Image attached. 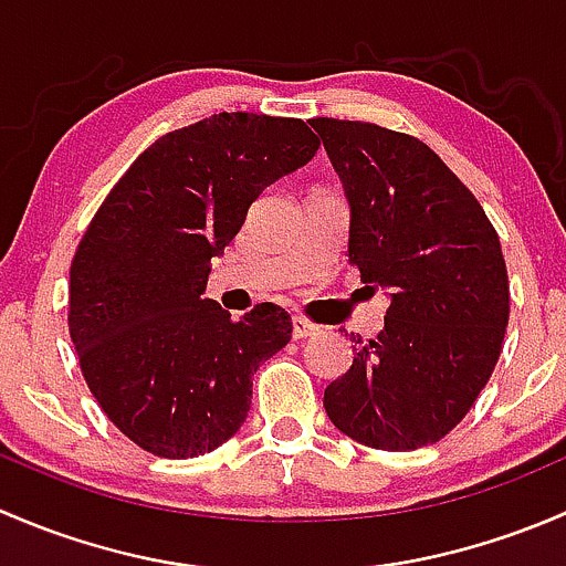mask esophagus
<instances>
[{"mask_svg":"<svg viewBox=\"0 0 566 566\" xmlns=\"http://www.w3.org/2000/svg\"><path fill=\"white\" fill-rule=\"evenodd\" d=\"M317 325L312 323V319L295 315L293 317V339H306V336H315L317 334Z\"/></svg>","mask_w":566,"mask_h":566,"instance_id":"obj_1","label":"esophagus"}]
</instances>
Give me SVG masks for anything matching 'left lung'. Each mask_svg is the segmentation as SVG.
<instances>
[{
  "label": "left lung",
  "mask_w": 566,
  "mask_h": 566,
  "mask_svg": "<svg viewBox=\"0 0 566 566\" xmlns=\"http://www.w3.org/2000/svg\"><path fill=\"white\" fill-rule=\"evenodd\" d=\"M312 128L350 202V265L386 287L375 339L325 389L336 430L410 452L454 430L488 386L510 323V279L488 213L430 147L364 119L315 117Z\"/></svg>",
  "instance_id": "1"
}]
</instances>
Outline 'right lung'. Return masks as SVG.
Here are the masks:
<instances>
[{
    "mask_svg": "<svg viewBox=\"0 0 566 566\" xmlns=\"http://www.w3.org/2000/svg\"><path fill=\"white\" fill-rule=\"evenodd\" d=\"M304 119L221 112L153 142L114 182L71 262L67 331L101 410L169 460L235 436L256 367L293 334L276 304L232 319L202 298L210 260L262 188L315 158Z\"/></svg>",
    "mask_w": 566,
    "mask_h": 566,
    "instance_id": "1",
    "label": "right lung"
}]
</instances>
